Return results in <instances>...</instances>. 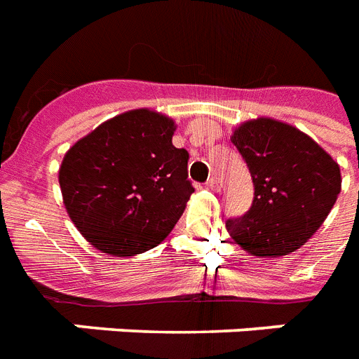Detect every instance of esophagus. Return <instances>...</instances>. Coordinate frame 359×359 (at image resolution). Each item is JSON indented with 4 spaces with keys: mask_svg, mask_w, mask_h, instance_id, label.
<instances>
[{
    "mask_svg": "<svg viewBox=\"0 0 359 359\" xmlns=\"http://www.w3.org/2000/svg\"><path fill=\"white\" fill-rule=\"evenodd\" d=\"M207 188L208 190H218V180H216V177H210V179H208Z\"/></svg>",
    "mask_w": 359,
    "mask_h": 359,
    "instance_id": "1",
    "label": "esophagus"
}]
</instances>
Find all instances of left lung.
<instances>
[{"instance_id":"obj_1","label":"left lung","mask_w":359,"mask_h":359,"mask_svg":"<svg viewBox=\"0 0 359 359\" xmlns=\"http://www.w3.org/2000/svg\"><path fill=\"white\" fill-rule=\"evenodd\" d=\"M253 180L250 210L225 227L255 257L300 250L328 218L341 191L339 163L292 124L257 117L231 135Z\"/></svg>"}]
</instances>
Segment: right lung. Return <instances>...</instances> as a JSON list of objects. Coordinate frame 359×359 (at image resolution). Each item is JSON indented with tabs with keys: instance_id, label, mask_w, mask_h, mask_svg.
<instances>
[{
	"instance_id": "right-lung-1",
	"label": "right lung",
	"mask_w": 359,
	"mask_h": 359,
	"mask_svg": "<svg viewBox=\"0 0 359 359\" xmlns=\"http://www.w3.org/2000/svg\"><path fill=\"white\" fill-rule=\"evenodd\" d=\"M175 128L168 115L130 109L67 151L59 168L65 208L93 248L132 257L173 231L194 194Z\"/></svg>"
}]
</instances>
